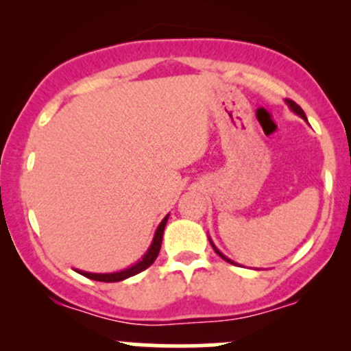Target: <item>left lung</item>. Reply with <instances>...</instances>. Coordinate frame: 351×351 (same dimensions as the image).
I'll return each mask as SVG.
<instances>
[{
  "instance_id": "left-lung-1",
  "label": "left lung",
  "mask_w": 351,
  "mask_h": 351,
  "mask_svg": "<svg viewBox=\"0 0 351 351\" xmlns=\"http://www.w3.org/2000/svg\"><path fill=\"white\" fill-rule=\"evenodd\" d=\"M285 104H287V106H289V108H291V110L293 112V114H297V115H299V117H300V119L307 120V117H305V114H304V110H302V108H300L299 106H297V104H295V102H293V100H289V99H285ZM209 243H211V245H213V249H215V251H216V254H217V256H219V257H221V259H224V261H226V263H229V264H234V263H232V261H231V259H229V257H226V256H224V254H223V252H221V251H219V249H217V247H216V245H215V243H213V241H211V237H209Z\"/></svg>"
}]
</instances>
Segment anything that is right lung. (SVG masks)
Segmentation results:
<instances>
[{
	"label": "right lung",
	"instance_id": "1",
	"mask_svg": "<svg viewBox=\"0 0 351 351\" xmlns=\"http://www.w3.org/2000/svg\"><path fill=\"white\" fill-rule=\"evenodd\" d=\"M168 216H170V215L165 216L163 219H162V223L158 224V228H156V231H155V236H153V241H152L150 247H148V251L143 254V257L138 261V263H135L134 265H130V267L123 269V271H119V272L95 274V272L80 271V269H75V272H79L80 276L87 277V279H92V280H99V282H120V280L128 279V277L135 276V274L145 271V269H148L153 263H155L156 256H158V252H160V247H162L163 231H165V226H167Z\"/></svg>",
	"mask_w": 351,
	"mask_h": 351
}]
</instances>
